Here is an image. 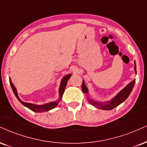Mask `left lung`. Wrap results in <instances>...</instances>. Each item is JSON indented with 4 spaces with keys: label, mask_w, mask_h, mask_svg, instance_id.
Masks as SVG:
<instances>
[{
    "label": "left lung",
    "mask_w": 147,
    "mask_h": 147,
    "mask_svg": "<svg viewBox=\"0 0 147 147\" xmlns=\"http://www.w3.org/2000/svg\"><path fill=\"white\" fill-rule=\"evenodd\" d=\"M134 70H135L136 74V62H135V68H134ZM136 80L134 79L130 82L125 88H123L122 90L119 93L116 95V96L114 97L112 100H109V101H107L105 102H99L94 101V100H92L90 98L88 100L92 105L94 106V107H97V108H99L100 109H104V110H111V109L115 108L116 107H117L118 105H119L120 104H121L122 102H124L125 100L127 99V97L129 96L130 93L131 92L132 90H133V88L134 86V84H135ZM81 89H82L83 92L84 94H88V90L87 87L85 85L84 81L83 80L82 85H81Z\"/></svg>",
    "instance_id": "8db88e82"
}]
</instances>
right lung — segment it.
Returning <instances> with one entry per match:
<instances>
[{"mask_svg": "<svg viewBox=\"0 0 147 147\" xmlns=\"http://www.w3.org/2000/svg\"><path fill=\"white\" fill-rule=\"evenodd\" d=\"M70 77H71V75H70V74H69V75H67L65 76V77H63L62 79H61V84H60V87H59V99H58L57 100H56V101L51 102H49V103L44 104V105H34V104H32V103H29V102H23L22 100H21L20 98H19L18 95L16 88H15V86H14L13 83L11 82V79L10 78H9V83H10V85H11L12 90H13L14 94H15V96H16L18 100L23 105L25 106V107H28V108L31 109V110H32L35 112L39 113V112H47V111L51 110V109L55 108V107L57 105V104L59 103V102L61 100V97H62L63 92H64L65 88H66L67 82H68V79H70Z\"/></svg>", "mask_w": 147, "mask_h": 147, "instance_id": "right-lung-1", "label": "right lung"}]
</instances>
